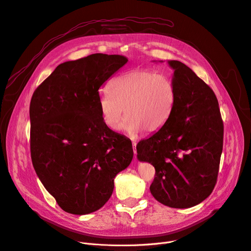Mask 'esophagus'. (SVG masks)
Instances as JSON below:
<instances>
[{
  "mask_svg": "<svg viewBox=\"0 0 251 251\" xmlns=\"http://www.w3.org/2000/svg\"><path fill=\"white\" fill-rule=\"evenodd\" d=\"M132 147H133V153H134V158H137V143L136 142H132Z\"/></svg>",
  "mask_w": 251,
  "mask_h": 251,
  "instance_id": "esophagus-1",
  "label": "esophagus"
}]
</instances>
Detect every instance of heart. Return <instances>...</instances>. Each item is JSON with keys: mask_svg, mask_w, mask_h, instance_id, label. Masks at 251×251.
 Listing matches in <instances>:
<instances>
[{"mask_svg": "<svg viewBox=\"0 0 251 251\" xmlns=\"http://www.w3.org/2000/svg\"><path fill=\"white\" fill-rule=\"evenodd\" d=\"M176 100V88L170 76L150 69H133L111 80L110 91L104 89L99 98L101 121L117 129L125 113L122 129L137 137L144 129L153 133L169 120Z\"/></svg>", "mask_w": 251, "mask_h": 251, "instance_id": "obj_1", "label": "heart"}]
</instances>
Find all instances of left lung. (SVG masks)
Masks as SVG:
<instances>
[{
    "instance_id": "left-lung-1",
    "label": "left lung",
    "mask_w": 251,
    "mask_h": 251,
    "mask_svg": "<svg viewBox=\"0 0 251 251\" xmlns=\"http://www.w3.org/2000/svg\"><path fill=\"white\" fill-rule=\"evenodd\" d=\"M168 63L174 69V108L161 129L137 145V157L156 169L153 198L184 209L200 204L215 187L223 122L213 90L184 63Z\"/></svg>"
}]
</instances>
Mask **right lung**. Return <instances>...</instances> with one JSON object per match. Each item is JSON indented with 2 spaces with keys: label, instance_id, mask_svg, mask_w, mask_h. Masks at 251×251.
I'll use <instances>...</instances> for the list:
<instances>
[{
  "label": "right lung",
  "instance_id": "1",
  "mask_svg": "<svg viewBox=\"0 0 251 251\" xmlns=\"http://www.w3.org/2000/svg\"><path fill=\"white\" fill-rule=\"evenodd\" d=\"M126 62L125 56L102 53L66 61L33 93V167L67 213L100 209L112 194L115 176L132 160L130 140L104 126L99 107V89Z\"/></svg>",
  "mask_w": 251,
  "mask_h": 251
}]
</instances>
